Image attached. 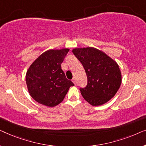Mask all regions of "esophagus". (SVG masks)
Listing matches in <instances>:
<instances>
[{"mask_svg":"<svg viewBox=\"0 0 146 146\" xmlns=\"http://www.w3.org/2000/svg\"><path fill=\"white\" fill-rule=\"evenodd\" d=\"M72 82L74 84H76V80L74 78H73L72 80Z\"/></svg>","mask_w":146,"mask_h":146,"instance_id":"1","label":"esophagus"}]
</instances>
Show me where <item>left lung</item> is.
<instances>
[{
	"label": "left lung",
	"instance_id": "1",
	"mask_svg": "<svg viewBox=\"0 0 146 146\" xmlns=\"http://www.w3.org/2000/svg\"><path fill=\"white\" fill-rule=\"evenodd\" d=\"M72 52L83 65L88 78L80 88L86 101L93 106L103 105L115 95L121 83L119 65L103 51L94 47L75 48Z\"/></svg>",
	"mask_w": 146,
	"mask_h": 146
}]
</instances>
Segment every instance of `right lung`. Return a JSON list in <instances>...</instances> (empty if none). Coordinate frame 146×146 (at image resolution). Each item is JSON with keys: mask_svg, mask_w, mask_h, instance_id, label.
Masks as SVG:
<instances>
[{"mask_svg": "<svg viewBox=\"0 0 146 146\" xmlns=\"http://www.w3.org/2000/svg\"><path fill=\"white\" fill-rule=\"evenodd\" d=\"M68 51V48L48 50L29 66L26 83L30 95L37 102L54 107L63 101L70 87L74 85L66 78L61 68Z\"/></svg>", "mask_w": 146, "mask_h": 146, "instance_id": "add662e5", "label": "right lung"}]
</instances>
